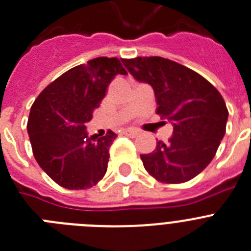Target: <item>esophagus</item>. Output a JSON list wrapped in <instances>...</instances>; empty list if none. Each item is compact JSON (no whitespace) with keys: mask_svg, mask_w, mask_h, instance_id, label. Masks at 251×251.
I'll use <instances>...</instances> for the list:
<instances>
[{"mask_svg":"<svg viewBox=\"0 0 251 251\" xmlns=\"http://www.w3.org/2000/svg\"><path fill=\"white\" fill-rule=\"evenodd\" d=\"M123 133L126 134V136L128 137H132V138H136V137H138V134H140V132L137 129H133V128H128V129H124Z\"/></svg>","mask_w":251,"mask_h":251,"instance_id":"esophagus-1","label":"esophagus"}]
</instances>
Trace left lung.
Wrapping results in <instances>:
<instances>
[{
  "mask_svg": "<svg viewBox=\"0 0 251 251\" xmlns=\"http://www.w3.org/2000/svg\"><path fill=\"white\" fill-rule=\"evenodd\" d=\"M129 74L155 91L157 113L173 123L169 143L158 141L143 166L160 183H185L202 173L226 132L228 110L218 90L196 71L162 57L123 59Z\"/></svg>",
  "mask_w": 251,
  "mask_h": 251,
  "instance_id": "8db88e82",
  "label": "left lung"
}]
</instances>
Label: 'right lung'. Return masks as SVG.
I'll return each instance as SVG.
<instances>
[{
    "label": "right lung",
    "mask_w": 251,
    "mask_h": 251,
    "mask_svg": "<svg viewBox=\"0 0 251 251\" xmlns=\"http://www.w3.org/2000/svg\"><path fill=\"white\" fill-rule=\"evenodd\" d=\"M123 59L98 57L49 83L30 109L27 133L34 157L48 176L66 189H89L104 177L109 147L117 134L89 137L87 122L109 83L127 75Z\"/></svg>",
    "instance_id": "add662e5"
}]
</instances>
